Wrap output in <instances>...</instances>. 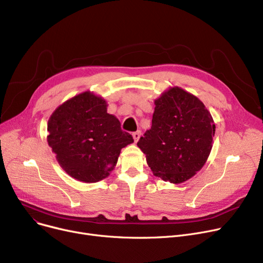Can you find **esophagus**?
<instances>
[{"label":"esophagus","mask_w":263,"mask_h":263,"mask_svg":"<svg viewBox=\"0 0 263 263\" xmlns=\"http://www.w3.org/2000/svg\"><path fill=\"white\" fill-rule=\"evenodd\" d=\"M141 135H142V132H141V131H136V132H134V133L132 134V136H133V140H134V143H137V141L140 140Z\"/></svg>","instance_id":"34e87169"}]
</instances>
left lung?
<instances>
[{"label": "left lung", "mask_w": 263, "mask_h": 263, "mask_svg": "<svg viewBox=\"0 0 263 263\" xmlns=\"http://www.w3.org/2000/svg\"><path fill=\"white\" fill-rule=\"evenodd\" d=\"M155 105L153 126L137 146L155 176L182 183L208 160L215 133L213 118L196 96L178 86L165 90Z\"/></svg>", "instance_id": "obj_1"}]
</instances>
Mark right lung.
I'll return each mask as SVG.
<instances>
[{
	"label": "right lung",
	"instance_id": "add662e5",
	"mask_svg": "<svg viewBox=\"0 0 263 263\" xmlns=\"http://www.w3.org/2000/svg\"><path fill=\"white\" fill-rule=\"evenodd\" d=\"M107 103L87 90L61 104L48 120L47 141L61 167L85 183L98 182L116 166L133 137L120 128Z\"/></svg>",
	"mask_w": 263,
	"mask_h": 263
}]
</instances>
